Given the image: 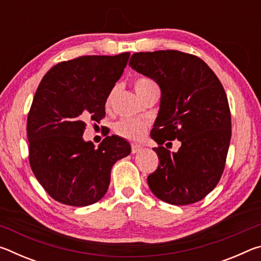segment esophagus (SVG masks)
<instances>
[{
  "mask_svg": "<svg viewBox=\"0 0 261 261\" xmlns=\"http://www.w3.org/2000/svg\"><path fill=\"white\" fill-rule=\"evenodd\" d=\"M141 149H143V147H141L140 145H138V144H132L131 145V151H132V153H134V154L139 153Z\"/></svg>",
  "mask_w": 261,
  "mask_h": 261,
  "instance_id": "1",
  "label": "esophagus"
}]
</instances>
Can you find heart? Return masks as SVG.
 <instances>
[{
	"mask_svg": "<svg viewBox=\"0 0 261 261\" xmlns=\"http://www.w3.org/2000/svg\"><path fill=\"white\" fill-rule=\"evenodd\" d=\"M153 90H159L158 85L154 83L152 79L148 78H139L135 82V91L139 98H144L145 95ZM114 95V91L110 92L108 95L107 101H106V106H109L112 102ZM146 122L139 121V120H131V118H123V120L118 121L115 124L114 129L115 132L118 136L123 137V138L130 139V140H137L144 136L145 131H146Z\"/></svg>",
	"mask_w": 261,
	"mask_h": 261,
	"instance_id": "obj_1",
	"label": "heart"
}]
</instances>
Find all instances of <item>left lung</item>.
I'll list each match as a JSON object with an SVG mask.
<instances>
[{
  "label": "left lung",
  "mask_w": 261,
  "mask_h": 261,
  "mask_svg": "<svg viewBox=\"0 0 261 261\" xmlns=\"http://www.w3.org/2000/svg\"><path fill=\"white\" fill-rule=\"evenodd\" d=\"M129 65L161 90L151 132L159 144L153 149L160 163L147 177L149 189L171 205L201 200L219 183L231 138L230 109L222 84L201 59L178 50L136 53ZM174 139L182 145L171 153L162 145Z\"/></svg>",
  "instance_id": "obj_1"
}]
</instances>
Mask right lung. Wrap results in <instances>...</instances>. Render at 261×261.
<instances>
[{"label": "right lung", "instance_id": "right-lung-1", "mask_svg": "<svg viewBox=\"0 0 261 261\" xmlns=\"http://www.w3.org/2000/svg\"><path fill=\"white\" fill-rule=\"evenodd\" d=\"M130 53L61 62L42 78L28 116L30 165L46 192L61 204L88 206L107 192L115 162L131 146L116 135L98 147L85 141L86 121L100 122Z\"/></svg>", "mask_w": 261, "mask_h": 261}]
</instances>
